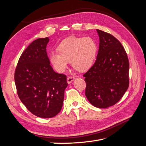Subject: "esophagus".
<instances>
[{
    "label": "esophagus",
    "instance_id": "esophagus-1",
    "mask_svg": "<svg viewBox=\"0 0 146 146\" xmlns=\"http://www.w3.org/2000/svg\"><path fill=\"white\" fill-rule=\"evenodd\" d=\"M75 79V78L74 77H72V76H70V77H68V78H67V82H68V83L70 84V83H72V81H74V80Z\"/></svg>",
    "mask_w": 146,
    "mask_h": 146
}]
</instances>
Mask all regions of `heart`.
Returning a JSON list of instances; mask_svg holds the SVG:
<instances>
[{
  "label": "heart",
  "mask_w": 146,
  "mask_h": 146,
  "mask_svg": "<svg viewBox=\"0 0 146 146\" xmlns=\"http://www.w3.org/2000/svg\"><path fill=\"white\" fill-rule=\"evenodd\" d=\"M98 47L90 37H71L64 39L58 47L59 53L52 52L50 61L57 71L62 72L67 68L68 61L78 71H85L93 64Z\"/></svg>",
  "instance_id": "1"
}]
</instances>
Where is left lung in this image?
I'll return each instance as SVG.
<instances>
[{
    "instance_id": "8db88e82",
    "label": "left lung",
    "mask_w": 146,
    "mask_h": 146,
    "mask_svg": "<svg viewBox=\"0 0 146 146\" xmlns=\"http://www.w3.org/2000/svg\"><path fill=\"white\" fill-rule=\"evenodd\" d=\"M99 48L93 66L83 75L85 95L94 107L106 108L120 100L129 85V61L124 48L111 34L97 29Z\"/></svg>"
}]
</instances>
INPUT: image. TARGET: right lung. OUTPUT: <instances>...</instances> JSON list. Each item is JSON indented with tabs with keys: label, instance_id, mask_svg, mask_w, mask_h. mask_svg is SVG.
I'll use <instances>...</instances> for the list:
<instances>
[{
	"label": "right lung",
	"instance_id": "add662e5",
	"mask_svg": "<svg viewBox=\"0 0 146 146\" xmlns=\"http://www.w3.org/2000/svg\"><path fill=\"white\" fill-rule=\"evenodd\" d=\"M48 38L33 41L21 55L15 73L17 95L34 115L55 116L62 108L66 76L55 72L46 52Z\"/></svg>",
	"mask_w": 146,
	"mask_h": 146
}]
</instances>
